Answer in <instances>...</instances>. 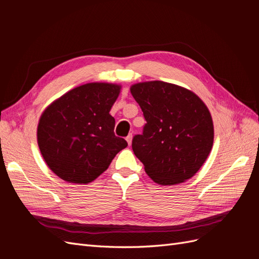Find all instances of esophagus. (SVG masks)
<instances>
[{
	"instance_id": "1",
	"label": "esophagus",
	"mask_w": 259,
	"mask_h": 259,
	"mask_svg": "<svg viewBox=\"0 0 259 259\" xmlns=\"http://www.w3.org/2000/svg\"><path fill=\"white\" fill-rule=\"evenodd\" d=\"M132 139H133V135L130 134V135L126 137V142H127L128 146H131V144H132Z\"/></svg>"
}]
</instances>
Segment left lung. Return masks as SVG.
Segmentation results:
<instances>
[{"label": "left lung", "mask_w": 259, "mask_h": 259, "mask_svg": "<svg viewBox=\"0 0 259 259\" xmlns=\"http://www.w3.org/2000/svg\"><path fill=\"white\" fill-rule=\"evenodd\" d=\"M131 93L147 123L132 148L154 183L173 186L201 168L214 142L205 104L189 90L162 81L137 83Z\"/></svg>", "instance_id": "1"}]
</instances>
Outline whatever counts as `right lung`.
I'll use <instances>...</instances> for the list:
<instances>
[{
    "instance_id": "obj_1",
    "label": "right lung",
    "mask_w": 259,
    "mask_h": 259,
    "mask_svg": "<svg viewBox=\"0 0 259 259\" xmlns=\"http://www.w3.org/2000/svg\"><path fill=\"white\" fill-rule=\"evenodd\" d=\"M121 86L88 83L69 91L42 113L37 144L44 161L59 178L89 184L127 147L114 135V117L109 113Z\"/></svg>"
}]
</instances>
